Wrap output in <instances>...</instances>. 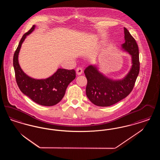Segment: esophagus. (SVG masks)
I'll list each match as a JSON object with an SVG mask.
<instances>
[{
    "label": "esophagus",
    "mask_w": 160,
    "mask_h": 160,
    "mask_svg": "<svg viewBox=\"0 0 160 160\" xmlns=\"http://www.w3.org/2000/svg\"><path fill=\"white\" fill-rule=\"evenodd\" d=\"M82 72H83V69L82 68L79 67V68H77L76 73L78 76L81 75V74H82Z\"/></svg>",
    "instance_id": "obj_1"
}]
</instances>
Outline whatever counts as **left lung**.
Returning <instances> with one entry per match:
<instances>
[{
  "label": "left lung",
  "instance_id": "left-lung-1",
  "mask_svg": "<svg viewBox=\"0 0 160 160\" xmlns=\"http://www.w3.org/2000/svg\"><path fill=\"white\" fill-rule=\"evenodd\" d=\"M125 42L122 48L131 56L132 66L128 73L121 80L108 78L91 65L84 69L88 84L86 93L92 102L100 107L112 106L126 98L132 91L139 73L138 47L135 39L124 28Z\"/></svg>",
  "mask_w": 160,
  "mask_h": 160
}]
</instances>
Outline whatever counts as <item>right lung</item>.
I'll list each match as a JSON object with an SVG mask.
<instances>
[{
    "label": "right lung",
    "mask_w": 160,
    "mask_h": 160,
    "mask_svg": "<svg viewBox=\"0 0 160 160\" xmlns=\"http://www.w3.org/2000/svg\"><path fill=\"white\" fill-rule=\"evenodd\" d=\"M35 28V25H33L23 35L14 54L16 82L20 91L32 101L41 106H52L63 98L69 84L76 78V71L59 68L53 75L45 79L33 78L23 72L18 63V54L23 41Z\"/></svg>",
    "instance_id": "add662e5"
}]
</instances>
